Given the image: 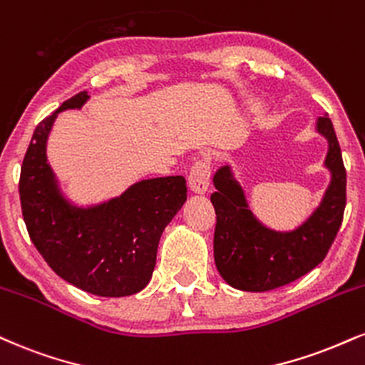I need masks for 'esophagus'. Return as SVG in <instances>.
Wrapping results in <instances>:
<instances>
[{
    "instance_id": "obj_1",
    "label": "esophagus",
    "mask_w": 365,
    "mask_h": 365,
    "mask_svg": "<svg viewBox=\"0 0 365 365\" xmlns=\"http://www.w3.org/2000/svg\"><path fill=\"white\" fill-rule=\"evenodd\" d=\"M210 183V165L205 160H199L192 165L188 175V185L194 194H205Z\"/></svg>"
}]
</instances>
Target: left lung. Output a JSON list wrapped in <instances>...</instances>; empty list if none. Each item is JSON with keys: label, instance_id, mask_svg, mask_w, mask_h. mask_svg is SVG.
<instances>
[{"label": "left lung", "instance_id": "left-lung-1", "mask_svg": "<svg viewBox=\"0 0 365 365\" xmlns=\"http://www.w3.org/2000/svg\"><path fill=\"white\" fill-rule=\"evenodd\" d=\"M316 133L328 143L324 166L331 178L318 207L291 231H275L260 222L230 165L214 175L216 192L210 195L217 216L214 260L231 287L247 292L272 291L306 275L327 257L344 219L346 173L327 113L316 120Z\"/></svg>", "mask_w": 365, "mask_h": 365}]
</instances>
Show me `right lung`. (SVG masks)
I'll return each instance as SVG.
<instances>
[{
    "mask_svg": "<svg viewBox=\"0 0 365 365\" xmlns=\"http://www.w3.org/2000/svg\"><path fill=\"white\" fill-rule=\"evenodd\" d=\"M74 95L35 127L20 171V202L30 240L52 270L81 291L124 297L151 280L165 227L187 200L183 177L135 182L95 205L73 204L47 161V139L57 113L81 108Z\"/></svg>",
    "mask_w": 365,
    "mask_h": 365,
    "instance_id": "1",
    "label": "right lung"
}]
</instances>
